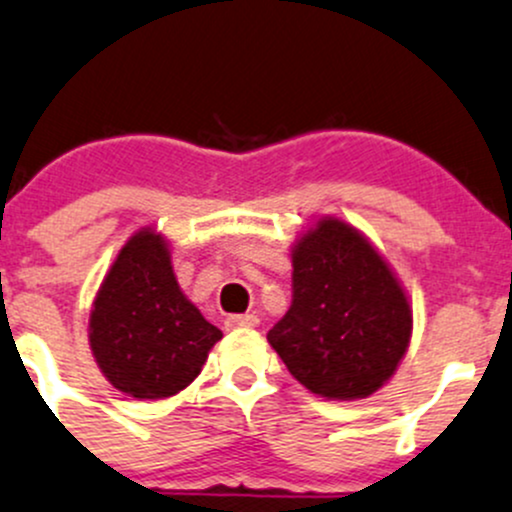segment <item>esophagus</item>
<instances>
[{
    "mask_svg": "<svg viewBox=\"0 0 512 512\" xmlns=\"http://www.w3.org/2000/svg\"><path fill=\"white\" fill-rule=\"evenodd\" d=\"M227 329H256L258 317L256 315H232L227 317Z\"/></svg>",
    "mask_w": 512,
    "mask_h": 512,
    "instance_id": "1",
    "label": "esophagus"
}]
</instances>
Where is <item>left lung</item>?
<instances>
[{
    "mask_svg": "<svg viewBox=\"0 0 512 512\" xmlns=\"http://www.w3.org/2000/svg\"><path fill=\"white\" fill-rule=\"evenodd\" d=\"M293 305L268 344L310 393L359 400L398 371L412 337V305L386 256L339 217L295 239Z\"/></svg>",
    "mask_w": 512,
    "mask_h": 512,
    "instance_id": "1",
    "label": "left lung"
}]
</instances>
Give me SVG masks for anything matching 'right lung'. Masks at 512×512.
Returning a JSON list of instances; mask_svg holds the SVG:
<instances>
[{"mask_svg": "<svg viewBox=\"0 0 512 512\" xmlns=\"http://www.w3.org/2000/svg\"><path fill=\"white\" fill-rule=\"evenodd\" d=\"M87 339L114 388L136 400H161L200 376L222 332L180 290L166 236L141 227L100 283Z\"/></svg>", "mask_w": 512, "mask_h": 512, "instance_id": "right-lung-1", "label": "right lung"}]
</instances>
